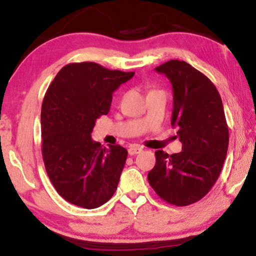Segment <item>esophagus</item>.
<instances>
[{
	"label": "esophagus",
	"mask_w": 256,
	"mask_h": 256,
	"mask_svg": "<svg viewBox=\"0 0 256 256\" xmlns=\"http://www.w3.org/2000/svg\"><path fill=\"white\" fill-rule=\"evenodd\" d=\"M143 151L142 148L136 146V145H132V146H130L128 148V154L130 155H136L138 153H141Z\"/></svg>",
	"instance_id": "esophagus-1"
}]
</instances>
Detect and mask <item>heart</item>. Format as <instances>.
I'll list each match as a JSON object with an SVG mask.
<instances>
[{"instance_id":"heart-1","label":"heart","mask_w":256,"mask_h":256,"mask_svg":"<svg viewBox=\"0 0 256 256\" xmlns=\"http://www.w3.org/2000/svg\"><path fill=\"white\" fill-rule=\"evenodd\" d=\"M152 91H153V90H152Z\"/></svg>"}]
</instances>
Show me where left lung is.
Here are the masks:
<instances>
[{"instance_id":"1","label":"left lung","mask_w":256,"mask_h":256,"mask_svg":"<svg viewBox=\"0 0 256 256\" xmlns=\"http://www.w3.org/2000/svg\"><path fill=\"white\" fill-rule=\"evenodd\" d=\"M173 85L172 126L178 128L182 152H155L148 180L160 198L176 206L200 201L221 174L228 146L222 98L208 76L178 60L155 68Z\"/></svg>"}]
</instances>
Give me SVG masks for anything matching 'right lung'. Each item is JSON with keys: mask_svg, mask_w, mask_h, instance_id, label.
I'll return each mask as SVG.
<instances>
[{"mask_svg": "<svg viewBox=\"0 0 256 256\" xmlns=\"http://www.w3.org/2000/svg\"><path fill=\"white\" fill-rule=\"evenodd\" d=\"M133 75L94 62L70 63L50 84L41 110L42 156L50 181L68 203L95 208L116 191L128 151L102 146L91 133L108 113L113 92Z\"/></svg>", "mask_w": 256, "mask_h": 256, "instance_id": "obj_1", "label": "right lung"}]
</instances>
